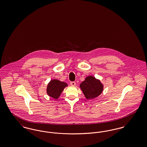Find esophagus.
Segmentation results:
<instances>
[{
  "label": "esophagus",
  "mask_w": 147,
  "mask_h": 147,
  "mask_svg": "<svg viewBox=\"0 0 147 147\" xmlns=\"http://www.w3.org/2000/svg\"><path fill=\"white\" fill-rule=\"evenodd\" d=\"M70 84L71 86H75L76 83L75 82H71L70 83Z\"/></svg>",
  "instance_id": "obj_1"
}]
</instances>
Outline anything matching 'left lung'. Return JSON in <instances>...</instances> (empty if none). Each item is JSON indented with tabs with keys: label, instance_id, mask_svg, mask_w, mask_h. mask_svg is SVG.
Masks as SVG:
<instances>
[{
	"label": "left lung",
	"instance_id": "1",
	"mask_svg": "<svg viewBox=\"0 0 147 147\" xmlns=\"http://www.w3.org/2000/svg\"><path fill=\"white\" fill-rule=\"evenodd\" d=\"M80 87L87 99H92L100 95L103 90V85L100 81L92 76L86 77Z\"/></svg>",
	"mask_w": 147,
	"mask_h": 147
}]
</instances>
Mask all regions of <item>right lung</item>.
I'll list each match as a JSON object with an SVG mask.
<instances>
[{
    "label": "right lung",
    "mask_w": 147,
    "mask_h": 147,
    "mask_svg": "<svg viewBox=\"0 0 147 147\" xmlns=\"http://www.w3.org/2000/svg\"><path fill=\"white\" fill-rule=\"evenodd\" d=\"M68 85L64 82L54 79L51 80L47 88V93L49 96L57 99L61 95L64 89Z\"/></svg>",
    "instance_id": "right-lung-1"
}]
</instances>
